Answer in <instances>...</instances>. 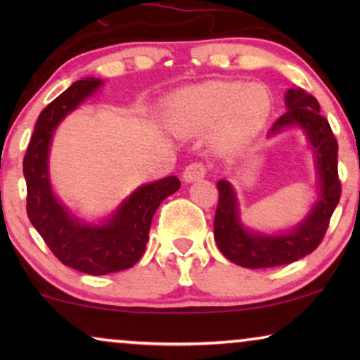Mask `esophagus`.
<instances>
[{
	"mask_svg": "<svg viewBox=\"0 0 360 360\" xmlns=\"http://www.w3.org/2000/svg\"><path fill=\"white\" fill-rule=\"evenodd\" d=\"M205 175H206V167L203 164H200V162H193V164H190L185 169L184 180L186 181V184H191V181L203 179Z\"/></svg>",
	"mask_w": 360,
	"mask_h": 360,
	"instance_id": "1",
	"label": "esophagus"
}]
</instances>
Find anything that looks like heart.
Returning a JSON list of instances; mask_svg holds the SVG:
<instances>
[{
  "label": "heart",
  "instance_id": "b5f03b06",
  "mask_svg": "<svg viewBox=\"0 0 360 360\" xmlns=\"http://www.w3.org/2000/svg\"><path fill=\"white\" fill-rule=\"evenodd\" d=\"M269 115L270 98L264 88L238 82H206L167 98L169 126L175 134L196 136L216 127L226 149L257 134Z\"/></svg>",
  "mask_w": 360,
  "mask_h": 360
}]
</instances>
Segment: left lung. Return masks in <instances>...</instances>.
I'll return each instance as SVG.
<instances>
[{
	"label": "left lung",
	"instance_id": "1",
	"mask_svg": "<svg viewBox=\"0 0 360 360\" xmlns=\"http://www.w3.org/2000/svg\"><path fill=\"white\" fill-rule=\"evenodd\" d=\"M285 106L287 112L274 122L269 137L292 127L303 131L314 154L318 200L295 228L272 234L259 233L245 228L240 221L234 186L228 180H219V203L214 216L216 244L226 259L245 269L277 267L311 254L323 240L329 219L341 198L338 141L326 117L319 112L318 100L302 88H290L285 93Z\"/></svg>",
	"mask_w": 360,
	"mask_h": 360
}]
</instances>
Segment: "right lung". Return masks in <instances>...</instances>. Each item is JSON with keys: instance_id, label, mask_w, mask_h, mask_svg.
<instances>
[{"instance_id": "1", "label": "right lung", "mask_w": 360, "mask_h": 360, "mask_svg": "<svg viewBox=\"0 0 360 360\" xmlns=\"http://www.w3.org/2000/svg\"><path fill=\"white\" fill-rule=\"evenodd\" d=\"M101 85V78L85 77L42 110L22 162L27 216L32 226L63 265L90 275L131 269L144 254L157 208L181 185L176 176L170 175L137 186L100 223L80 219L57 198L49 174L53 132Z\"/></svg>"}]
</instances>
